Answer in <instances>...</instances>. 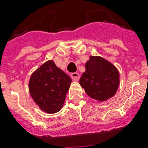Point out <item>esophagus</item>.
I'll list each match as a JSON object with an SVG mask.
<instances>
[{
  "mask_svg": "<svg viewBox=\"0 0 148 148\" xmlns=\"http://www.w3.org/2000/svg\"><path fill=\"white\" fill-rule=\"evenodd\" d=\"M71 77L73 81H77L79 80V78H80V75L77 73H72L71 74Z\"/></svg>",
  "mask_w": 148,
  "mask_h": 148,
  "instance_id": "obj_1",
  "label": "esophagus"
}]
</instances>
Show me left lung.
I'll return each instance as SVG.
<instances>
[{"instance_id": "obj_1", "label": "left lung", "mask_w": 148, "mask_h": 148, "mask_svg": "<svg viewBox=\"0 0 148 148\" xmlns=\"http://www.w3.org/2000/svg\"><path fill=\"white\" fill-rule=\"evenodd\" d=\"M79 84L89 97L103 102L114 97L117 92L120 84L119 71L105 58L90 56Z\"/></svg>"}]
</instances>
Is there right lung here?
Segmentation results:
<instances>
[{"label": "right lung", "instance_id": "add662e5", "mask_svg": "<svg viewBox=\"0 0 148 148\" xmlns=\"http://www.w3.org/2000/svg\"><path fill=\"white\" fill-rule=\"evenodd\" d=\"M71 81L53 60H47L31 75L29 92L40 110L47 114H54L64 106Z\"/></svg>", "mask_w": 148, "mask_h": 148}]
</instances>
